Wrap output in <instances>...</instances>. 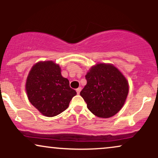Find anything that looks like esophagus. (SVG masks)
<instances>
[{
    "label": "esophagus",
    "mask_w": 158,
    "mask_h": 158,
    "mask_svg": "<svg viewBox=\"0 0 158 158\" xmlns=\"http://www.w3.org/2000/svg\"><path fill=\"white\" fill-rule=\"evenodd\" d=\"M81 88H80V87H79V88H77V94H80V91H81Z\"/></svg>",
    "instance_id": "esophagus-1"
}]
</instances>
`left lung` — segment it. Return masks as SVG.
<instances>
[{
  "label": "left lung",
  "instance_id": "obj_1",
  "mask_svg": "<svg viewBox=\"0 0 158 158\" xmlns=\"http://www.w3.org/2000/svg\"><path fill=\"white\" fill-rule=\"evenodd\" d=\"M87 85L80 92L87 107L101 118L113 117L122 108L128 93V83L111 64H98L85 76Z\"/></svg>",
  "mask_w": 158,
  "mask_h": 158
}]
</instances>
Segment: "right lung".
Instances as JSON below:
<instances>
[{
	"label": "right lung",
	"instance_id": "1",
	"mask_svg": "<svg viewBox=\"0 0 158 158\" xmlns=\"http://www.w3.org/2000/svg\"><path fill=\"white\" fill-rule=\"evenodd\" d=\"M26 90L31 104L47 117H54L66 110L77 95L68 79L61 76L59 65L52 61L39 62L32 67Z\"/></svg>",
	"mask_w": 158,
	"mask_h": 158
}]
</instances>
